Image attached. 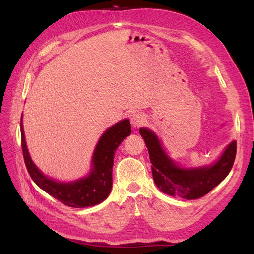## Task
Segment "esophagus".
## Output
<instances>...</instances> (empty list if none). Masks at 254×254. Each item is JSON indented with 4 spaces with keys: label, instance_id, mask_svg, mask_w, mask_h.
<instances>
[{
    "label": "esophagus",
    "instance_id": "34e87169",
    "mask_svg": "<svg viewBox=\"0 0 254 254\" xmlns=\"http://www.w3.org/2000/svg\"><path fill=\"white\" fill-rule=\"evenodd\" d=\"M130 122H131V124L134 127H141L144 122H145V118L144 115L140 112H134L131 115H130Z\"/></svg>",
    "mask_w": 254,
    "mask_h": 254
}]
</instances>
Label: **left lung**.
Listing matches in <instances>:
<instances>
[{
	"label": "left lung",
	"mask_w": 254,
	"mask_h": 254,
	"mask_svg": "<svg viewBox=\"0 0 254 254\" xmlns=\"http://www.w3.org/2000/svg\"><path fill=\"white\" fill-rule=\"evenodd\" d=\"M140 134L148 148L156 186L165 194L188 200L203 197L218 186L231 171L236 156V141H233L214 165L183 170L165 155L155 133L141 128Z\"/></svg>",
	"instance_id": "left-lung-1"
}]
</instances>
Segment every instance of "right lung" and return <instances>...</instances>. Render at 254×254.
<instances>
[{
  "instance_id": "right-lung-1",
  "label": "right lung",
  "mask_w": 254,
  "mask_h": 254,
  "mask_svg": "<svg viewBox=\"0 0 254 254\" xmlns=\"http://www.w3.org/2000/svg\"><path fill=\"white\" fill-rule=\"evenodd\" d=\"M20 126L23 158L29 176L38 187L61 203L71 207L93 206L108 197L112 188L114 152L123 140L131 133V125L128 120L117 123L103 134L94 151L93 170L87 178L70 183L51 180L38 170L28 155L22 120Z\"/></svg>"
}]
</instances>
